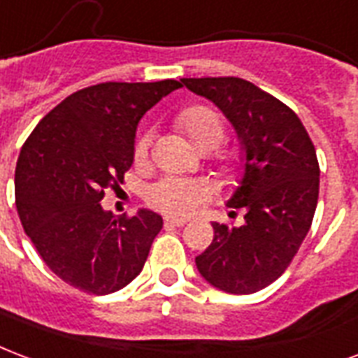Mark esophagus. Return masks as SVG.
Wrapping results in <instances>:
<instances>
[{
	"instance_id": "34e87169",
	"label": "esophagus",
	"mask_w": 358,
	"mask_h": 358,
	"mask_svg": "<svg viewBox=\"0 0 358 358\" xmlns=\"http://www.w3.org/2000/svg\"><path fill=\"white\" fill-rule=\"evenodd\" d=\"M186 224H187L186 218H172V216H166L165 218V226L182 227V226H186Z\"/></svg>"
}]
</instances>
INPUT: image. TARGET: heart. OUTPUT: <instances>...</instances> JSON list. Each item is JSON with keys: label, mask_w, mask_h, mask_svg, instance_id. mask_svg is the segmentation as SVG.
I'll return each instance as SVG.
<instances>
[{"label": "heart", "mask_w": 358, "mask_h": 358, "mask_svg": "<svg viewBox=\"0 0 358 358\" xmlns=\"http://www.w3.org/2000/svg\"><path fill=\"white\" fill-rule=\"evenodd\" d=\"M176 127L186 134L199 152H210L224 142L226 127L224 121L208 106H192L178 113ZM152 145V134L144 132L134 144V159L144 161ZM226 165H231L233 155H224ZM210 186L205 180L182 178V176H165L152 184L145 192L148 203L161 213L172 216H187L199 210L206 201L210 199Z\"/></svg>", "instance_id": "heart-1"}]
</instances>
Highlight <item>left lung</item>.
Masks as SVG:
<instances>
[{
  "label": "left lung",
  "mask_w": 358,
  "mask_h": 358,
  "mask_svg": "<svg viewBox=\"0 0 358 358\" xmlns=\"http://www.w3.org/2000/svg\"><path fill=\"white\" fill-rule=\"evenodd\" d=\"M180 81L218 106L243 150V178L227 206L243 210L245 222L239 227L214 222L213 243L195 264L224 292H258L285 273L311 227L320 174L315 145L300 117L250 81Z\"/></svg>",
  "instance_id": "8db88e82"
}]
</instances>
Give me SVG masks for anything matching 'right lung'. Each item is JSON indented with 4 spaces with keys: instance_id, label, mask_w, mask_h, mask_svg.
<instances>
[{
    "instance_id": "1",
    "label": "right lung",
    "mask_w": 358,
    "mask_h": 358,
    "mask_svg": "<svg viewBox=\"0 0 358 358\" xmlns=\"http://www.w3.org/2000/svg\"><path fill=\"white\" fill-rule=\"evenodd\" d=\"M182 83L92 85L64 98L24 142L15 201L26 235L52 273L87 294H112L142 271L163 218L104 210L134 161L136 127Z\"/></svg>"
}]
</instances>
